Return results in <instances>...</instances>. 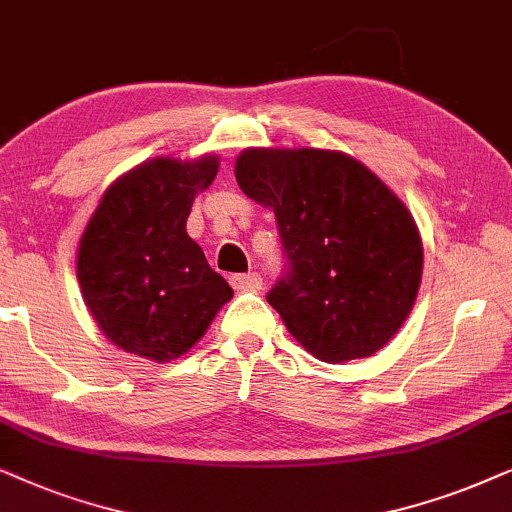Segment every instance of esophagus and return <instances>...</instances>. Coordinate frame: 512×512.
<instances>
[{
	"label": "esophagus",
	"instance_id": "obj_1",
	"mask_svg": "<svg viewBox=\"0 0 512 512\" xmlns=\"http://www.w3.org/2000/svg\"><path fill=\"white\" fill-rule=\"evenodd\" d=\"M229 281H231V285H234V290H241V292H252V290L262 288L260 274H234Z\"/></svg>",
	"mask_w": 512,
	"mask_h": 512
}]
</instances>
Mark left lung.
<instances>
[{
    "label": "left lung",
    "instance_id": "left-lung-1",
    "mask_svg": "<svg viewBox=\"0 0 512 512\" xmlns=\"http://www.w3.org/2000/svg\"><path fill=\"white\" fill-rule=\"evenodd\" d=\"M236 182L276 215L288 271L267 302L290 335L323 363L384 349L410 316L424 269L405 203L330 149H245Z\"/></svg>",
    "mask_w": 512,
    "mask_h": 512
}]
</instances>
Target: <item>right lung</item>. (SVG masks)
Returning <instances> with one entry per match:
<instances>
[{
	"label": "right lung",
	"instance_id": "obj_1",
	"mask_svg": "<svg viewBox=\"0 0 512 512\" xmlns=\"http://www.w3.org/2000/svg\"><path fill=\"white\" fill-rule=\"evenodd\" d=\"M217 168L215 154L159 156L102 194L79 241L77 278L93 320L119 349L156 363L180 358L234 297L187 234L194 196Z\"/></svg>",
	"mask_w": 512,
	"mask_h": 512
}]
</instances>
